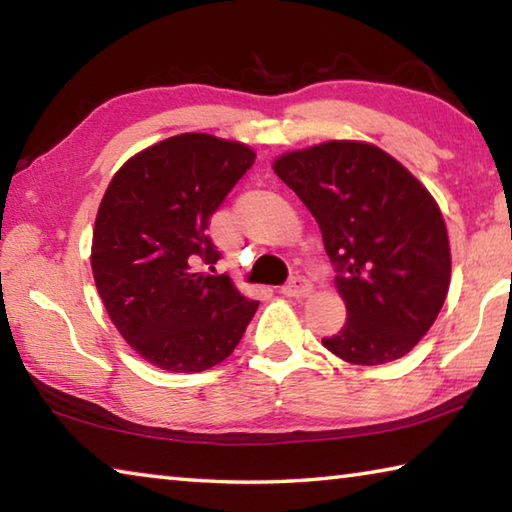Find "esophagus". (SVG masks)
Segmentation results:
<instances>
[{
	"instance_id": "34e87169",
	"label": "esophagus",
	"mask_w": 512,
	"mask_h": 512,
	"mask_svg": "<svg viewBox=\"0 0 512 512\" xmlns=\"http://www.w3.org/2000/svg\"><path fill=\"white\" fill-rule=\"evenodd\" d=\"M282 293L289 298H305L311 293V282L302 275H293L291 280L282 287Z\"/></svg>"
}]
</instances>
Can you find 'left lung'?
Wrapping results in <instances>:
<instances>
[{
  "instance_id": "left-lung-1",
  "label": "left lung",
  "mask_w": 512,
  "mask_h": 512,
  "mask_svg": "<svg viewBox=\"0 0 512 512\" xmlns=\"http://www.w3.org/2000/svg\"><path fill=\"white\" fill-rule=\"evenodd\" d=\"M273 169L323 232L348 320L323 345L379 366L411 352L443 309L452 275L433 196L386 151L334 140L277 158Z\"/></svg>"
}]
</instances>
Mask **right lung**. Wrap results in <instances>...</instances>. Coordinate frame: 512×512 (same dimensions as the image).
Instances as JSON below:
<instances>
[{"label": "right lung", "mask_w": 512, "mask_h": 512, "mask_svg": "<svg viewBox=\"0 0 512 512\" xmlns=\"http://www.w3.org/2000/svg\"><path fill=\"white\" fill-rule=\"evenodd\" d=\"M246 144L183 133L133 155L103 194L92 273L128 345L169 372H201L230 357L259 307L228 275L196 273L221 253L210 216L253 167Z\"/></svg>", "instance_id": "obj_1"}]
</instances>
